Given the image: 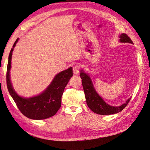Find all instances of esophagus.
<instances>
[{
    "label": "esophagus",
    "instance_id": "esophagus-1",
    "mask_svg": "<svg viewBox=\"0 0 150 150\" xmlns=\"http://www.w3.org/2000/svg\"><path fill=\"white\" fill-rule=\"evenodd\" d=\"M80 67L78 65H75L73 66V73L74 74H78L79 73Z\"/></svg>",
    "mask_w": 150,
    "mask_h": 150
}]
</instances>
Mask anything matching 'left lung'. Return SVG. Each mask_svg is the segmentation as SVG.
<instances>
[{"label": "left lung", "instance_id": "1", "mask_svg": "<svg viewBox=\"0 0 150 150\" xmlns=\"http://www.w3.org/2000/svg\"><path fill=\"white\" fill-rule=\"evenodd\" d=\"M119 38L120 39V42L131 43L133 44L132 40L126 34H121ZM80 77L82 79L83 87L87 105L91 110L96 113V114L101 115L116 114V113L119 112L123 110L130 101L131 98H129L126 103L122 104L121 106H112L109 105L97 93L89 76L85 73L83 70H81Z\"/></svg>", "mask_w": 150, "mask_h": 150}]
</instances>
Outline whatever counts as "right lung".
<instances>
[{"instance_id": "add662e5", "label": "right lung", "mask_w": 150, "mask_h": 150, "mask_svg": "<svg viewBox=\"0 0 150 150\" xmlns=\"http://www.w3.org/2000/svg\"><path fill=\"white\" fill-rule=\"evenodd\" d=\"M19 39L13 44L8 56L6 81L8 92L15 101L17 108L25 116L32 120H44L54 116L61 106V97L64 88L72 76V68L58 73L41 94L29 98L19 96L13 89L10 79L12 54Z\"/></svg>"}]
</instances>
